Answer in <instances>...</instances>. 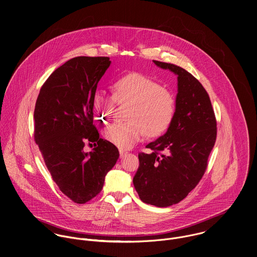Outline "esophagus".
I'll list each match as a JSON object with an SVG mask.
<instances>
[{
    "label": "esophagus",
    "instance_id": "obj_1",
    "mask_svg": "<svg viewBox=\"0 0 257 257\" xmlns=\"http://www.w3.org/2000/svg\"><path fill=\"white\" fill-rule=\"evenodd\" d=\"M119 154H120V158H124L126 155L128 154V152H126L125 150L120 149V150H119Z\"/></svg>",
    "mask_w": 257,
    "mask_h": 257
}]
</instances>
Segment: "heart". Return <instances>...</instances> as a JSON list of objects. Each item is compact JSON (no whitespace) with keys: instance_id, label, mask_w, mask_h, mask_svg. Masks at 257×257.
<instances>
[{"instance_id":"b5f03b06","label":"heart","mask_w":257,"mask_h":257,"mask_svg":"<svg viewBox=\"0 0 257 257\" xmlns=\"http://www.w3.org/2000/svg\"><path fill=\"white\" fill-rule=\"evenodd\" d=\"M113 96L118 102L130 103L127 110V123L113 124L106 131L107 140L120 149H130L145 135L156 137L171 125L176 112L175 95L154 79L138 72L128 73L113 84ZM113 97L97 90L94 94L95 106L110 114Z\"/></svg>"}]
</instances>
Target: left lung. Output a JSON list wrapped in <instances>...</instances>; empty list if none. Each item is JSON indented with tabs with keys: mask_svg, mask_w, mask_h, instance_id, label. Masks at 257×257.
<instances>
[{
	"mask_svg": "<svg viewBox=\"0 0 257 257\" xmlns=\"http://www.w3.org/2000/svg\"><path fill=\"white\" fill-rule=\"evenodd\" d=\"M177 75L175 117L167 132L140 153L134 187L146 204L166 207L178 204L198 185L216 138V121L207 92L186 69L153 60Z\"/></svg>",
	"mask_w": 257,
	"mask_h": 257,
	"instance_id": "obj_1",
	"label": "left lung"
}]
</instances>
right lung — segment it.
I'll return each instance as SVG.
<instances>
[{
  "label": "right lung",
  "mask_w": 257,
  "mask_h": 257,
  "mask_svg": "<svg viewBox=\"0 0 257 257\" xmlns=\"http://www.w3.org/2000/svg\"><path fill=\"white\" fill-rule=\"evenodd\" d=\"M110 64L105 56L69 59L50 75L36 103V143L53 182L76 204L99 194L119 158L93 125L94 94ZM86 141L98 143L90 153L83 150Z\"/></svg>",
  "instance_id": "1"
}]
</instances>
